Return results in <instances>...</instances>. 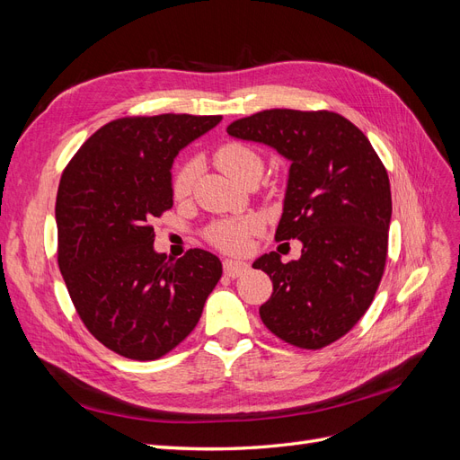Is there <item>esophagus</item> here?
Segmentation results:
<instances>
[{
  "label": "esophagus",
  "instance_id": "obj_1",
  "mask_svg": "<svg viewBox=\"0 0 460 460\" xmlns=\"http://www.w3.org/2000/svg\"><path fill=\"white\" fill-rule=\"evenodd\" d=\"M222 267H225V274L230 276V278H238V276H242V274H245L249 270V264L247 262L232 261V259H226L225 262H222Z\"/></svg>",
  "mask_w": 460,
  "mask_h": 460
}]
</instances>
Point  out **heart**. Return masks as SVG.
<instances>
[{"label": "heart", "mask_w": 460, "mask_h": 460, "mask_svg": "<svg viewBox=\"0 0 460 460\" xmlns=\"http://www.w3.org/2000/svg\"><path fill=\"white\" fill-rule=\"evenodd\" d=\"M213 161L218 169L230 176L234 182H242L249 174L262 172V159L255 149L242 142H226L217 147ZM196 180V164L191 161L184 163L172 178V193L176 199H186ZM255 232V220H220L207 230V238L215 247L226 253H242L247 249L249 235Z\"/></svg>", "instance_id": "obj_1"}]
</instances>
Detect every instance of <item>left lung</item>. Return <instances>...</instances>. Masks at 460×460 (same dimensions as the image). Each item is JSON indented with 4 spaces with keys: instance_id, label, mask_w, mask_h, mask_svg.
I'll use <instances>...</instances> for the list:
<instances>
[{
    "instance_id": "obj_1",
    "label": "left lung",
    "mask_w": 460,
    "mask_h": 460,
    "mask_svg": "<svg viewBox=\"0 0 460 460\" xmlns=\"http://www.w3.org/2000/svg\"><path fill=\"white\" fill-rule=\"evenodd\" d=\"M226 132L291 163L276 240L303 249L297 261L270 252L253 262L272 280L261 320L289 345L326 347L358 323L382 280L392 220L385 166L368 137L332 111H261Z\"/></svg>"
}]
</instances>
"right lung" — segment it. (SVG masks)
Listing matches in <instances>:
<instances>
[{
    "mask_svg": "<svg viewBox=\"0 0 460 460\" xmlns=\"http://www.w3.org/2000/svg\"><path fill=\"white\" fill-rule=\"evenodd\" d=\"M220 120L172 113L111 120L63 171L55 201L63 280L92 336L122 357L172 351L220 280L217 255L190 249L166 261L153 249L151 226L172 207L178 151Z\"/></svg>",
    "mask_w": 460,
    "mask_h": 460,
    "instance_id": "right-lung-1",
    "label": "right lung"
}]
</instances>
